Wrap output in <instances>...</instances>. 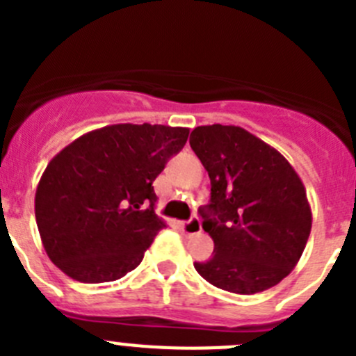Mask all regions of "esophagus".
<instances>
[{"label": "esophagus", "mask_w": 356, "mask_h": 356, "mask_svg": "<svg viewBox=\"0 0 356 356\" xmlns=\"http://www.w3.org/2000/svg\"><path fill=\"white\" fill-rule=\"evenodd\" d=\"M180 228L184 234L187 235H196L201 232V221L197 217H193V219H188V221H181Z\"/></svg>", "instance_id": "34e87169"}]
</instances>
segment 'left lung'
Here are the masks:
<instances>
[{"mask_svg":"<svg viewBox=\"0 0 356 356\" xmlns=\"http://www.w3.org/2000/svg\"><path fill=\"white\" fill-rule=\"evenodd\" d=\"M191 147L210 176L203 229L213 257L194 267L213 287L257 294L300 262L312 209L300 175L278 149L234 124L197 127Z\"/></svg>","mask_w":356,"mask_h":356,"instance_id":"left-lung-1","label":"left lung"}]
</instances>
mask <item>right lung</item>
<instances>
[{
	"mask_svg": "<svg viewBox=\"0 0 356 356\" xmlns=\"http://www.w3.org/2000/svg\"><path fill=\"white\" fill-rule=\"evenodd\" d=\"M187 139L188 128L122 122L58 151L35 193L37 228L49 260L81 284L134 271L165 226L153 212V181Z\"/></svg>",
	"mask_w": 356,
	"mask_h": 356,
	"instance_id": "obj_1",
	"label": "right lung"
}]
</instances>
